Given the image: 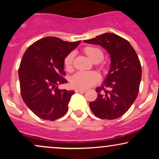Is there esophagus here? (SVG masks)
I'll return each instance as SVG.
<instances>
[{
  "label": "esophagus",
  "instance_id": "esophagus-1",
  "mask_svg": "<svg viewBox=\"0 0 159 159\" xmlns=\"http://www.w3.org/2000/svg\"><path fill=\"white\" fill-rule=\"evenodd\" d=\"M75 91L76 93H78V92H81V93H85L86 90H84V89H78V88H76L75 90Z\"/></svg>",
  "mask_w": 159,
  "mask_h": 159
}]
</instances>
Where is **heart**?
Wrapping results in <instances>:
<instances>
[{"label": "heart", "mask_w": 159, "mask_h": 159, "mask_svg": "<svg viewBox=\"0 0 159 159\" xmlns=\"http://www.w3.org/2000/svg\"><path fill=\"white\" fill-rule=\"evenodd\" d=\"M84 52L91 61L96 63L101 61L104 57L102 51L97 47L87 46L84 48ZM75 53L70 52L65 57L63 63L67 71L72 69V63ZM99 80V76L95 72H78L72 76L70 81L74 87L78 89H87L92 87Z\"/></svg>", "instance_id": "b5f03b06"}]
</instances>
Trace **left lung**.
Returning <instances> with one entry per match:
<instances>
[{"label":"left lung","instance_id":"8db88e82","mask_svg":"<svg viewBox=\"0 0 159 159\" xmlns=\"http://www.w3.org/2000/svg\"><path fill=\"white\" fill-rule=\"evenodd\" d=\"M84 42L103 47L111 57L108 73L96 89L97 98L89 104L91 111L100 119L119 118L138 96L142 73L139 58L130 43L115 34L105 33Z\"/></svg>","mask_w":159,"mask_h":159}]
</instances>
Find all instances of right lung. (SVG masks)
Listing matches in <instances>:
<instances>
[{"label":"right lung","instance_id":"right-lung-1","mask_svg":"<svg viewBox=\"0 0 159 159\" xmlns=\"http://www.w3.org/2000/svg\"><path fill=\"white\" fill-rule=\"evenodd\" d=\"M81 41L69 43L48 36L38 40L25 52L19 69L23 101L36 116L54 121L64 116L74 90H59L63 78L65 57Z\"/></svg>","mask_w":159,"mask_h":159}]
</instances>
